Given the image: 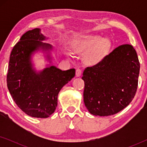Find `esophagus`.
<instances>
[{"label": "esophagus", "instance_id": "1", "mask_svg": "<svg viewBox=\"0 0 147 147\" xmlns=\"http://www.w3.org/2000/svg\"><path fill=\"white\" fill-rule=\"evenodd\" d=\"M76 75L77 77H80L82 75V70L80 69H76Z\"/></svg>", "mask_w": 147, "mask_h": 147}]
</instances>
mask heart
Segmentation results:
<instances>
[{"mask_svg": "<svg viewBox=\"0 0 147 147\" xmlns=\"http://www.w3.org/2000/svg\"><path fill=\"white\" fill-rule=\"evenodd\" d=\"M111 45V41L108 38H102L100 35H92L78 40L73 45V49L76 53H86L84 56L86 63L95 65L108 55Z\"/></svg>", "mask_w": 147, "mask_h": 147, "instance_id": "obj_1", "label": "heart"}]
</instances>
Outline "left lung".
Segmentation results:
<instances>
[{"mask_svg": "<svg viewBox=\"0 0 147 147\" xmlns=\"http://www.w3.org/2000/svg\"><path fill=\"white\" fill-rule=\"evenodd\" d=\"M140 63L132 45L125 44L114 49L101 61L86 67L84 102L90 114L107 116L121 111L135 96Z\"/></svg>", "mask_w": 147, "mask_h": 147, "instance_id": "8db88e82", "label": "left lung"}]
</instances>
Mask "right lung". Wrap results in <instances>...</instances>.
I'll return each instance as SVG.
<instances>
[{
  "label": "right lung",
  "mask_w": 147,
  "mask_h": 147,
  "mask_svg": "<svg viewBox=\"0 0 147 147\" xmlns=\"http://www.w3.org/2000/svg\"><path fill=\"white\" fill-rule=\"evenodd\" d=\"M36 28L23 35L10 55L7 82L13 99L20 109L31 117L45 118L55 112L58 94L76 74L75 69L62 71L51 65L53 46ZM38 51L50 62L41 71L34 67L32 56Z\"/></svg>",
  "instance_id": "1"
}]
</instances>
